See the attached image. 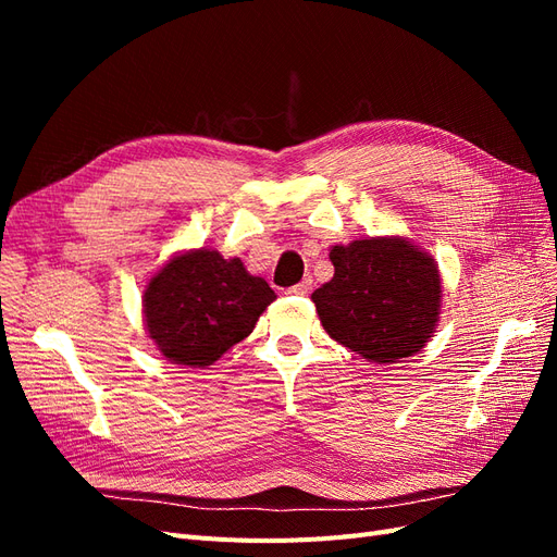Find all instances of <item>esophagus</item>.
Wrapping results in <instances>:
<instances>
[{
    "label": "esophagus",
    "instance_id": "34e87169",
    "mask_svg": "<svg viewBox=\"0 0 557 557\" xmlns=\"http://www.w3.org/2000/svg\"><path fill=\"white\" fill-rule=\"evenodd\" d=\"M311 283H313V278H311V276H307L305 281L297 283V285H293V288H288L285 293H288V295H299V297H305V295H309V293H311Z\"/></svg>",
    "mask_w": 557,
    "mask_h": 557
}]
</instances>
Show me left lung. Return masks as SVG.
Returning a JSON list of instances; mask_svg holds the SVG:
<instances>
[{"mask_svg":"<svg viewBox=\"0 0 557 557\" xmlns=\"http://www.w3.org/2000/svg\"><path fill=\"white\" fill-rule=\"evenodd\" d=\"M330 260L334 276L311 299L334 342L379 364L425 346L442 301L430 256L395 237L334 246Z\"/></svg>","mask_w":557,"mask_h":557,"instance_id":"left-lung-1","label":"left lung"}]
</instances>
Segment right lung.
Masks as SVG:
<instances>
[{"label": "right lung", "mask_w": 557, "mask_h": 557, "mask_svg": "<svg viewBox=\"0 0 557 557\" xmlns=\"http://www.w3.org/2000/svg\"><path fill=\"white\" fill-rule=\"evenodd\" d=\"M276 299L269 283L250 276L239 258L190 250L166 262L144 293L150 339L174 364L209 367L256 327Z\"/></svg>", "instance_id": "add662e5"}]
</instances>
